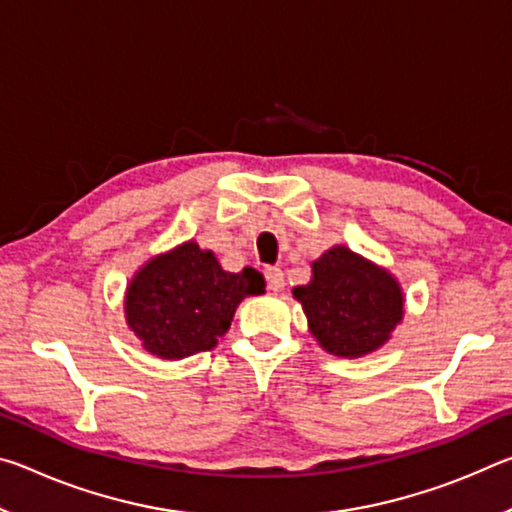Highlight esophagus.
Here are the masks:
<instances>
[{
  "instance_id": "esophagus-1",
  "label": "esophagus",
  "mask_w": 512,
  "mask_h": 512,
  "mask_svg": "<svg viewBox=\"0 0 512 512\" xmlns=\"http://www.w3.org/2000/svg\"><path fill=\"white\" fill-rule=\"evenodd\" d=\"M264 275H266V284H268V289H271L273 293H280V291L284 289V273L280 271V268L268 266L266 271H264Z\"/></svg>"
}]
</instances>
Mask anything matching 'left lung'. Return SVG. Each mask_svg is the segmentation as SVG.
<instances>
[{
    "label": "left lung",
    "mask_w": 512,
    "mask_h": 512,
    "mask_svg": "<svg viewBox=\"0 0 512 512\" xmlns=\"http://www.w3.org/2000/svg\"><path fill=\"white\" fill-rule=\"evenodd\" d=\"M309 332L336 357L357 359L379 350L402 323L404 293L395 277L345 246L311 264V282L293 289Z\"/></svg>",
    "instance_id": "left-lung-1"
}]
</instances>
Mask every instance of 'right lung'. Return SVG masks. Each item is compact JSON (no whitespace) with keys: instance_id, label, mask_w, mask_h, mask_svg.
<instances>
[{"instance_id":"1","label":"right lung","mask_w":512,"mask_h":512,"mask_svg":"<svg viewBox=\"0 0 512 512\" xmlns=\"http://www.w3.org/2000/svg\"><path fill=\"white\" fill-rule=\"evenodd\" d=\"M264 287L255 268L228 273L212 250L185 241L135 273L126 289V323L146 352L185 359L212 350L230 329L239 302L259 296Z\"/></svg>"}]
</instances>
